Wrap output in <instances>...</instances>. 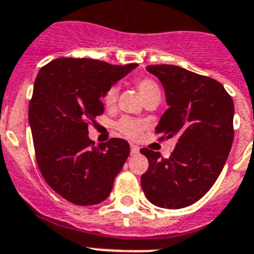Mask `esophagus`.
Here are the masks:
<instances>
[{"mask_svg":"<svg viewBox=\"0 0 254 254\" xmlns=\"http://www.w3.org/2000/svg\"><path fill=\"white\" fill-rule=\"evenodd\" d=\"M130 154H131V155L139 154V147H138V145H135V144H130Z\"/></svg>","mask_w":254,"mask_h":254,"instance_id":"34e87169","label":"esophagus"}]
</instances>
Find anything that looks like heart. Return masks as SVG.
<instances>
[{
    "label": "heart",
    "mask_w": 254,
    "mask_h": 254,
    "mask_svg": "<svg viewBox=\"0 0 254 254\" xmlns=\"http://www.w3.org/2000/svg\"><path fill=\"white\" fill-rule=\"evenodd\" d=\"M136 87H138L139 93L143 97L144 101H147L148 99H150L152 96L158 95L159 87L157 86L154 81L149 78H138L135 81ZM118 87L113 86L109 90L105 92L104 97H102V102L106 107H113L116 102V97H118ZM116 129L122 132L123 135L127 136L130 139H138L141 134V130H143V124L134 119L130 118H123L122 120H119L116 123Z\"/></svg>",
    "instance_id": "b5f03b06"
}]
</instances>
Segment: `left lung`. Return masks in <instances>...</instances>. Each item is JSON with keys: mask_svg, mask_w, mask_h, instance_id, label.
<instances>
[{"mask_svg": "<svg viewBox=\"0 0 254 254\" xmlns=\"http://www.w3.org/2000/svg\"><path fill=\"white\" fill-rule=\"evenodd\" d=\"M161 81L168 109L155 127L161 139L177 136L170 158L143 148L149 168L141 176L145 197L164 209L200 200L218 180L234 138V104L223 84L177 65H148Z\"/></svg>", "mask_w": 254, "mask_h": 254, "instance_id": "8db88e82", "label": "left lung"}]
</instances>
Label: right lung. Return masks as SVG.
Segmentation results:
<instances>
[{
  "label": "right lung",
  "mask_w": 254,
  "mask_h": 254,
  "mask_svg": "<svg viewBox=\"0 0 254 254\" xmlns=\"http://www.w3.org/2000/svg\"><path fill=\"white\" fill-rule=\"evenodd\" d=\"M138 64L113 65L87 58H59L39 70L29 124L43 177L72 204H100L129 157V143L113 138L93 147L88 124L104 114L102 97Z\"/></svg>",
  "instance_id": "add662e5"
}]
</instances>
